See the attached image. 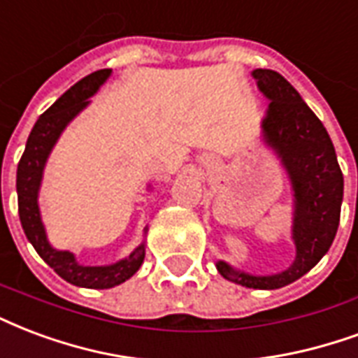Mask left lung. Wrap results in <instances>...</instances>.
<instances>
[{
    "mask_svg": "<svg viewBox=\"0 0 358 358\" xmlns=\"http://www.w3.org/2000/svg\"><path fill=\"white\" fill-rule=\"evenodd\" d=\"M262 94L271 100L262 121L266 142L280 159L292 184V241L296 260L277 275H250L216 262L224 279L246 288L275 290L298 280L328 252L340 226L343 174L327 129L300 92L273 70H254Z\"/></svg>",
    "mask_w": 358,
    "mask_h": 358,
    "instance_id": "8db88e82",
    "label": "left lung"
}]
</instances>
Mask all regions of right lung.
I'll use <instances>...</instances> for the list:
<instances>
[{
	"mask_svg": "<svg viewBox=\"0 0 358 358\" xmlns=\"http://www.w3.org/2000/svg\"><path fill=\"white\" fill-rule=\"evenodd\" d=\"M110 76L112 70H98L87 76L70 87L47 112L41 113L28 136L26 150L17 169L18 216L26 237L47 266H51L64 280L83 288L117 287L138 271L145 256V245L142 243L134 248L129 258L115 262L112 266H81L70 250L52 248L39 213V187L51 150L68 123L89 106V98L106 83ZM144 231H148V227Z\"/></svg>",
	"mask_w": 358,
	"mask_h": 358,
	"instance_id": "obj_1",
	"label": "right lung"
}]
</instances>
